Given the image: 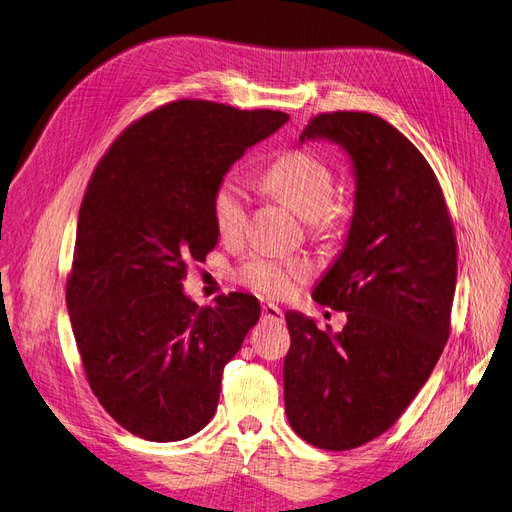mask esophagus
Instances as JSON below:
<instances>
[{
	"mask_svg": "<svg viewBox=\"0 0 512 512\" xmlns=\"http://www.w3.org/2000/svg\"><path fill=\"white\" fill-rule=\"evenodd\" d=\"M262 318L271 322H284V312L275 303H265L262 305Z\"/></svg>",
	"mask_w": 512,
	"mask_h": 512,
	"instance_id": "1",
	"label": "esophagus"
}]
</instances>
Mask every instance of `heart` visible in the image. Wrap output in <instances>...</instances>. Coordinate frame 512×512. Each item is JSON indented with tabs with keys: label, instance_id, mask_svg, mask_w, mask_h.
Returning a JSON list of instances; mask_svg holds the SVG:
<instances>
[{
	"label": "heart",
	"instance_id": "heart-1",
	"mask_svg": "<svg viewBox=\"0 0 512 512\" xmlns=\"http://www.w3.org/2000/svg\"><path fill=\"white\" fill-rule=\"evenodd\" d=\"M333 168L327 160L305 149L286 151L265 173V185L297 211L312 230L335 235L350 220L352 205L346 194L333 190ZM250 213V200L239 179L224 177L211 196V215L222 241L241 237ZM312 275L305 258L252 256L237 269V282L267 297H288Z\"/></svg>",
	"mask_w": 512,
	"mask_h": 512
}]
</instances>
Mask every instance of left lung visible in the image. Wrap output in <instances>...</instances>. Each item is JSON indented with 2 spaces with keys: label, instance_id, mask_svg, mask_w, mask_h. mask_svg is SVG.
Listing matches in <instances>:
<instances>
[{
  "label": "left lung",
  "instance_id": "obj_1",
  "mask_svg": "<svg viewBox=\"0 0 512 512\" xmlns=\"http://www.w3.org/2000/svg\"><path fill=\"white\" fill-rule=\"evenodd\" d=\"M329 138L354 166V215L342 254L314 288L346 312L339 333L288 312L284 401L290 427L324 451H350L397 423L451 333L457 239L429 162L389 121L320 113L301 143Z\"/></svg>",
  "mask_w": 512,
  "mask_h": 512
}]
</instances>
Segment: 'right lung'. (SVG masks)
Instances as JSON below:
<instances>
[{"mask_svg":"<svg viewBox=\"0 0 512 512\" xmlns=\"http://www.w3.org/2000/svg\"><path fill=\"white\" fill-rule=\"evenodd\" d=\"M288 121L177 100L123 130L79 211L66 303L91 391L138 438L177 442L215 414L224 365L260 318L252 294L185 297L188 262L218 245L211 196L247 147Z\"/></svg>","mask_w":512,"mask_h":512,"instance_id":"right-lung-1","label":"right lung"}]
</instances>
